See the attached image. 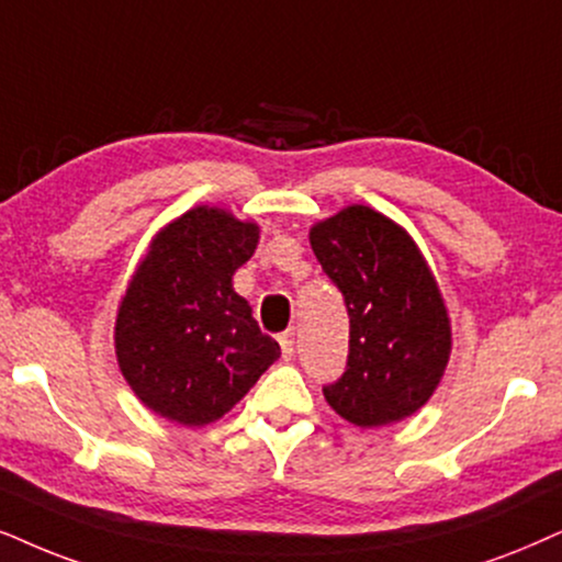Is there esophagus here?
<instances>
[{"mask_svg": "<svg viewBox=\"0 0 562 562\" xmlns=\"http://www.w3.org/2000/svg\"><path fill=\"white\" fill-rule=\"evenodd\" d=\"M280 347H282V358H285V360L293 358V352H295V334L293 331L280 334Z\"/></svg>", "mask_w": 562, "mask_h": 562, "instance_id": "34e87169", "label": "esophagus"}]
</instances>
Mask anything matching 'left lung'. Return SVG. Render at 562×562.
Masks as SVG:
<instances>
[{
	"label": "left lung",
	"instance_id": "obj_1",
	"mask_svg": "<svg viewBox=\"0 0 562 562\" xmlns=\"http://www.w3.org/2000/svg\"><path fill=\"white\" fill-rule=\"evenodd\" d=\"M311 248L350 316V352L324 386L360 428L404 420L430 400L451 355V322L420 248L394 220L352 204L311 228Z\"/></svg>",
	"mask_w": 562,
	"mask_h": 562
}]
</instances>
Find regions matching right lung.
<instances>
[{
  "label": "right lung",
  "instance_id": "1",
  "mask_svg": "<svg viewBox=\"0 0 562 562\" xmlns=\"http://www.w3.org/2000/svg\"><path fill=\"white\" fill-rule=\"evenodd\" d=\"M259 225L194 207L153 238L116 316V358L139 402L179 425L215 423L280 358L233 274Z\"/></svg>",
  "mask_w": 562,
  "mask_h": 562
}]
</instances>
